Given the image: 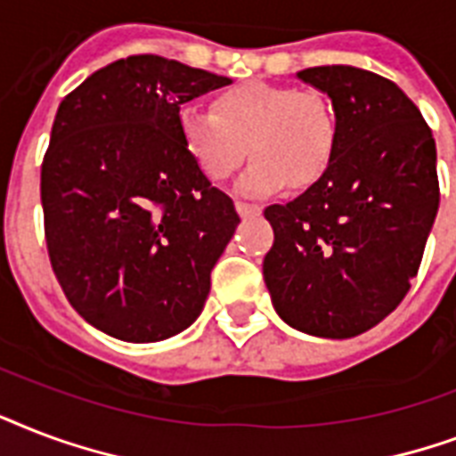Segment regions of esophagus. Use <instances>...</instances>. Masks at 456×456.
Here are the masks:
<instances>
[{
    "label": "esophagus",
    "instance_id": "esophagus-1",
    "mask_svg": "<svg viewBox=\"0 0 456 456\" xmlns=\"http://www.w3.org/2000/svg\"><path fill=\"white\" fill-rule=\"evenodd\" d=\"M235 209H238V214L242 218L259 216L261 214V207H256V204H247V202H235Z\"/></svg>",
    "mask_w": 456,
    "mask_h": 456
}]
</instances>
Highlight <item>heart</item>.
<instances>
[{
  "instance_id": "1",
  "label": "heart",
  "mask_w": 456,
  "mask_h": 456,
  "mask_svg": "<svg viewBox=\"0 0 456 456\" xmlns=\"http://www.w3.org/2000/svg\"><path fill=\"white\" fill-rule=\"evenodd\" d=\"M211 107L214 114L192 104L178 111L180 142L209 180L231 178L249 151L238 190L266 197L312 188L333 164L338 121L321 94L252 80L216 94Z\"/></svg>"
}]
</instances>
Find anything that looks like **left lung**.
Here are the masks:
<instances>
[{"instance_id": "1", "label": "left lung", "mask_w": 456, "mask_h": 456, "mask_svg": "<svg viewBox=\"0 0 456 456\" xmlns=\"http://www.w3.org/2000/svg\"><path fill=\"white\" fill-rule=\"evenodd\" d=\"M297 77L328 94L338 147L319 183L264 211L276 235L264 281L288 326L345 340L395 312L421 266L440 204L436 140L379 73L316 66Z\"/></svg>"}]
</instances>
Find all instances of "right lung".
Instances as JSON below:
<instances>
[{"instance_id": "right-lung-1", "label": "right lung", "mask_w": 456, "mask_h": 456, "mask_svg": "<svg viewBox=\"0 0 456 456\" xmlns=\"http://www.w3.org/2000/svg\"><path fill=\"white\" fill-rule=\"evenodd\" d=\"M231 83L140 54L59 104L40 183L49 261L73 309L116 340H166L202 314L240 216L180 142L178 111Z\"/></svg>"}]
</instances>
